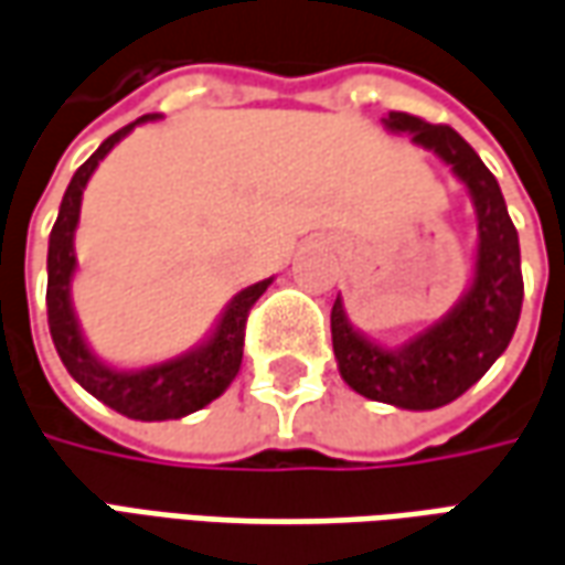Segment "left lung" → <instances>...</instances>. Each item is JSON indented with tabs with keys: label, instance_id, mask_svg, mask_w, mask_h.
<instances>
[{
	"label": "left lung",
	"instance_id": "obj_1",
	"mask_svg": "<svg viewBox=\"0 0 565 565\" xmlns=\"http://www.w3.org/2000/svg\"><path fill=\"white\" fill-rule=\"evenodd\" d=\"M384 128L443 159L468 186L477 212V258L458 305L403 344H379L353 329L341 295L332 307V348L338 372L356 394L396 408L427 412L452 403L508 350L523 307L520 236L495 174L455 128L430 126L408 113H387Z\"/></svg>",
	"mask_w": 565,
	"mask_h": 565
}]
</instances>
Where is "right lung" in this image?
Returning <instances> with one entry per match:
<instances>
[{"label":"right lung","mask_w":565,"mask_h":565,"mask_svg":"<svg viewBox=\"0 0 565 565\" xmlns=\"http://www.w3.org/2000/svg\"><path fill=\"white\" fill-rule=\"evenodd\" d=\"M150 119H159V116L150 113V116L135 119L131 126L119 128L73 174L67 193L61 200V212L54 221L52 236H49L45 305H49V329H52L54 348H57V356L67 365L73 381H79L95 399L116 408L126 418L171 422V418H184L190 412H200L202 406H209L212 399H217L231 387V381L236 379V372L243 365V334L248 310L274 279H260L239 295H233L231 305L221 310L209 338L181 356L166 360V363L141 365V369H116V365L104 363L95 350L88 348L79 320H76V310H73V295H70L73 276H76L73 239H76V227H79L82 190L88 184V178L95 174L97 162L107 157L131 128L150 122Z\"/></svg>","instance_id":"add662e5"}]
</instances>
